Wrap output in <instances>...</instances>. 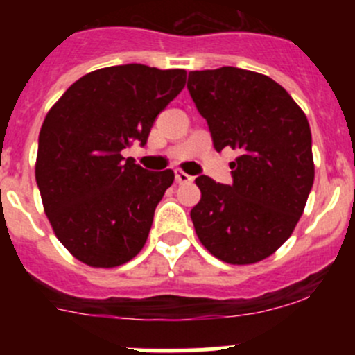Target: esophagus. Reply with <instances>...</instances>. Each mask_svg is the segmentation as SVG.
Segmentation results:
<instances>
[{
	"label": "esophagus",
	"mask_w": 355,
	"mask_h": 355,
	"mask_svg": "<svg viewBox=\"0 0 355 355\" xmlns=\"http://www.w3.org/2000/svg\"><path fill=\"white\" fill-rule=\"evenodd\" d=\"M175 180H177L178 184H191V182L194 180V177H192V175L184 173L182 170H175Z\"/></svg>",
	"instance_id": "1"
}]
</instances>
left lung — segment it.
I'll return each mask as SVG.
<instances>
[{
    "mask_svg": "<svg viewBox=\"0 0 355 355\" xmlns=\"http://www.w3.org/2000/svg\"><path fill=\"white\" fill-rule=\"evenodd\" d=\"M187 89L214 149L241 153L230 163V185L206 175L196 178V234L225 263H257L292 235L313 189L309 121L280 84L256 71H191Z\"/></svg>",
    "mask_w": 355,
    "mask_h": 355,
    "instance_id": "1",
    "label": "left lung"
}]
</instances>
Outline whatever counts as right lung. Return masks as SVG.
Wrapping results in <instances>:
<instances>
[{"label":"right lung","instance_id":"1","mask_svg":"<svg viewBox=\"0 0 355 355\" xmlns=\"http://www.w3.org/2000/svg\"><path fill=\"white\" fill-rule=\"evenodd\" d=\"M185 70L128 63L91 71L67 89L41 127L35 182L56 237L82 263L113 268L137 256L173 184L121 151L146 146Z\"/></svg>","mask_w":355,"mask_h":355}]
</instances>
